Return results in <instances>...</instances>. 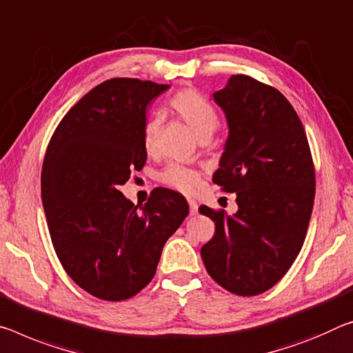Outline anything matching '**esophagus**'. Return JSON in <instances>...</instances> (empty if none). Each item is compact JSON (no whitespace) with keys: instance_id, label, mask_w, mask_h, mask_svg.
<instances>
[{"instance_id":"esophagus-1","label":"esophagus","mask_w":353,"mask_h":353,"mask_svg":"<svg viewBox=\"0 0 353 353\" xmlns=\"http://www.w3.org/2000/svg\"><path fill=\"white\" fill-rule=\"evenodd\" d=\"M188 205H190V215H196L198 214V203H196V201L190 199Z\"/></svg>"}]
</instances>
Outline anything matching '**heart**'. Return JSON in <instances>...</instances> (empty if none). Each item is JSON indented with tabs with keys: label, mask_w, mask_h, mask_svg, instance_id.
<instances>
[{
	"label": "heart",
	"mask_w": 353,
	"mask_h": 353,
	"mask_svg": "<svg viewBox=\"0 0 353 353\" xmlns=\"http://www.w3.org/2000/svg\"><path fill=\"white\" fill-rule=\"evenodd\" d=\"M171 108L185 121V124L192 128V132L199 139L212 138L218 124H220V119H218L214 106L207 102L201 94L192 91V89L179 92L171 100ZM160 122V116H154L148 122L146 127H144L143 144L148 152H152L155 148ZM199 177V171L193 170V168L172 163L165 168L163 172L160 174V181L172 190H177V192L185 194H192L198 187Z\"/></svg>",
	"instance_id": "1"
}]
</instances>
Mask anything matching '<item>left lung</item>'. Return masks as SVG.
Here are the masks:
<instances>
[{
    "mask_svg": "<svg viewBox=\"0 0 353 353\" xmlns=\"http://www.w3.org/2000/svg\"><path fill=\"white\" fill-rule=\"evenodd\" d=\"M212 97L228 122L214 183L236 193L239 209L228 216L199 207L215 223L201 257L221 288L248 297L275 286L299 256L314 204V166L300 117L278 89L232 75Z\"/></svg>",
    "mask_w": 353,
    "mask_h": 353,
    "instance_id": "1",
    "label": "left lung"
}]
</instances>
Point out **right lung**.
I'll return each mask as SVG.
<instances>
[{
    "label": "right lung",
    "instance_id": "add662e5",
    "mask_svg": "<svg viewBox=\"0 0 353 353\" xmlns=\"http://www.w3.org/2000/svg\"><path fill=\"white\" fill-rule=\"evenodd\" d=\"M168 85L111 78L59 122L42 166V204L61 264L94 297L121 301L154 278L161 250L188 215L181 193L157 188L144 205L119 192L146 163V110Z\"/></svg>",
    "mask_w": 353,
    "mask_h": 353
}]
</instances>
